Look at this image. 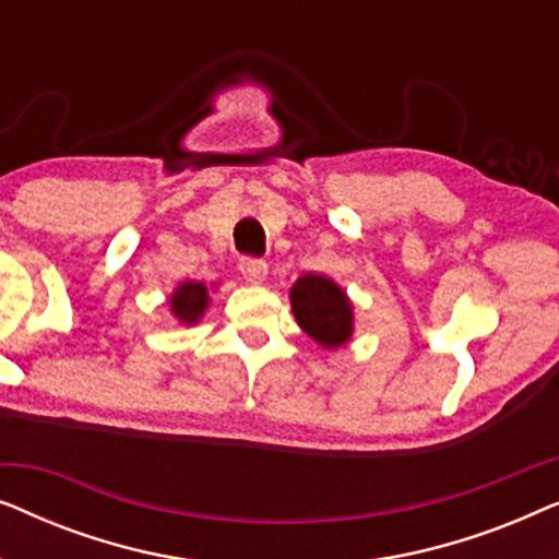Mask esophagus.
<instances>
[{"mask_svg": "<svg viewBox=\"0 0 559 559\" xmlns=\"http://www.w3.org/2000/svg\"><path fill=\"white\" fill-rule=\"evenodd\" d=\"M239 270L243 274V280L251 282V285H262V282L266 280V266L264 259H254V257H243L239 262Z\"/></svg>", "mask_w": 559, "mask_h": 559, "instance_id": "esophagus-1", "label": "esophagus"}]
</instances>
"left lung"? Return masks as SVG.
<instances>
[{"label":"left lung","mask_w":559,"mask_h":559,"mask_svg":"<svg viewBox=\"0 0 559 559\" xmlns=\"http://www.w3.org/2000/svg\"><path fill=\"white\" fill-rule=\"evenodd\" d=\"M297 325L323 348H341L354 335V305L323 274H302L289 289Z\"/></svg>","instance_id":"8db88e82"}]
</instances>
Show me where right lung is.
<instances>
[{
  "label": "right lung",
  "mask_w": 559,
  "mask_h": 559,
  "mask_svg": "<svg viewBox=\"0 0 559 559\" xmlns=\"http://www.w3.org/2000/svg\"><path fill=\"white\" fill-rule=\"evenodd\" d=\"M211 297L209 287L203 282H182V285L170 295V310L180 323L193 325L203 318L205 308H209Z\"/></svg>",
  "instance_id": "right-lung-1"
}]
</instances>
